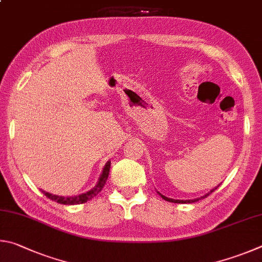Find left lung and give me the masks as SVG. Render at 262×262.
<instances>
[{"label": "left lung", "mask_w": 262, "mask_h": 262, "mask_svg": "<svg viewBox=\"0 0 262 262\" xmlns=\"http://www.w3.org/2000/svg\"><path fill=\"white\" fill-rule=\"evenodd\" d=\"M219 186H220V184H219L216 187H214V189L210 190L209 192H207V193H206V194H204L203 196H200V198L190 199V200H178V199H171V198H168V196H166V195L161 194V193H160V192H158V193H159L160 195H161V198H162V199H164L166 201H169V203H175V204H192V203H195V201H199V200L204 199V198H207V196H208L210 193H212V192H214L215 190H216Z\"/></svg>", "instance_id": "left-lung-1"}]
</instances>
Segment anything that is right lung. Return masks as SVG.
<instances>
[{
	"label": "right lung",
	"mask_w": 262,
	"mask_h": 262,
	"mask_svg": "<svg viewBox=\"0 0 262 262\" xmlns=\"http://www.w3.org/2000/svg\"><path fill=\"white\" fill-rule=\"evenodd\" d=\"M110 161H107V163L104 164V167L102 169V172H101V175L98 180V183H96V185L94 187H92L90 191L85 192V193H81V194H78V195H69V196H63V195H56V194H53V193H49V192H46L43 190L42 193L47 196V198L52 199L54 201H56L58 204H62V205H79V204H84L87 203V201L91 200L92 198H94V196L99 193V192L103 189V186L105 184V182H107V178L109 175V170H110Z\"/></svg>",
	"instance_id": "right-lung-1"
}]
</instances>
